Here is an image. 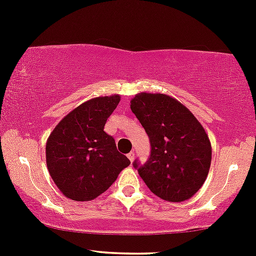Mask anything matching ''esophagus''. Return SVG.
Here are the masks:
<instances>
[{
    "label": "esophagus",
    "instance_id": "obj_1",
    "mask_svg": "<svg viewBox=\"0 0 256 256\" xmlns=\"http://www.w3.org/2000/svg\"><path fill=\"white\" fill-rule=\"evenodd\" d=\"M128 158L130 159V162H134V152H130V153L128 154Z\"/></svg>",
    "mask_w": 256,
    "mask_h": 256
}]
</instances>
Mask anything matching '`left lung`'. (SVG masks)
<instances>
[{"label":"left lung","instance_id":"left-lung-1","mask_svg":"<svg viewBox=\"0 0 256 256\" xmlns=\"http://www.w3.org/2000/svg\"><path fill=\"white\" fill-rule=\"evenodd\" d=\"M131 110L150 141L144 165L134 162L150 192L168 202H184L203 186L212 164V143L181 102L164 94H137Z\"/></svg>","mask_w":256,"mask_h":256}]
</instances>
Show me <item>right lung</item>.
Wrapping results in <instances>:
<instances>
[{
	"instance_id": "add662e5",
	"label": "right lung",
	"mask_w": 256,
	"mask_h": 256,
	"mask_svg": "<svg viewBox=\"0 0 256 256\" xmlns=\"http://www.w3.org/2000/svg\"><path fill=\"white\" fill-rule=\"evenodd\" d=\"M119 102V94L86 100L66 115L47 138V169L66 198H97L130 165L113 137L104 132L106 119Z\"/></svg>"
}]
</instances>
